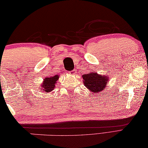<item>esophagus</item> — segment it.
<instances>
[{
    "label": "esophagus",
    "instance_id": "1",
    "mask_svg": "<svg viewBox=\"0 0 148 148\" xmlns=\"http://www.w3.org/2000/svg\"><path fill=\"white\" fill-rule=\"evenodd\" d=\"M70 74L74 75V74H75V73H76V72H75L74 70H72L71 72H70Z\"/></svg>",
    "mask_w": 148,
    "mask_h": 148
}]
</instances>
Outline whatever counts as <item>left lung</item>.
Returning <instances> with one entry per match:
<instances>
[{"label": "left lung", "mask_w": 148, "mask_h": 148, "mask_svg": "<svg viewBox=\"0 0 148 148\" xmlns=\"http://www.w3.org/2000/svg\"><path fill=\"white\" fill-rule=\"evenodd\" d=\"M82 78L85 86L94 94L103 90V88H106L107 82L108 80V76L98 74L96 72L84 74Z\"/></svg>", "instance_id": "1"}]
</instances>
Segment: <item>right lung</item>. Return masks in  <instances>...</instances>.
Instances as JSON below:
<instances>
[{
    "label": "right lung",
    "instance_id": "1",
    "mask_svg": "<svg viewBox=\"0 0 148 148\" xmlns=\"http://www.w3.org/2000/svg\"><path fill=\"white\" fill-rule=\"evenodd\" d=\"M58 75H56V76L50 77V78H46L45 81L43 82L42 85L41 86L42 88H40V89H43L46 92H51L52 90H54L55 84L58 80Z\"/></svg>",
    "mask_w": 148,
    "mask_h": 148
}]
</instances>
